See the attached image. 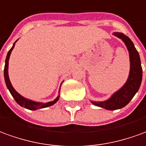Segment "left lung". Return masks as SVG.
<instances>
[{
	"instance_id": "1",
	"label": "left lung",
	"mask_w": 146,
	"mask_h": 146,
	"mask_svg": "<svg viewBox=\"0 0 146 146\" xmlns=\"http://www.w3.org/2000/svg\"><path fill=\"white\" fill-rule=\"evenodd\" d=\"M112 35L120 38L127 48L130 57V72L124 85L115 92L108 100L103 101H90L93 104L107 110H116L125 107L138 91L142 79L141 60L134 43L123 33L115 32Z\"/></svg>"
}]
</instances>
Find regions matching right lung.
<instances>
[{"label":"right lung","mask_w":146,"mask_h":146,"mask_svg":"<svg viewBox=\"0 0 146 146\" xmlns=\"http://www.w3.org/2000/svg\"><path fill=\"white\" fill-rule=\"evenodd\" d=\"M17 41H18V40L15 41V43L13 44L12 47L11 48V49L9 51L8 54H7V56H6V60H5L4 76H5V83H6L7 88L9 89V92L11 93V94H12V96L13 97V98L15 99V101L17 102V104H19L22 107H24V108H27L29 110L35 111V110H38V109H40V108H47V107H49V106H51V105H53V104H54L55 103H56L57 101L59 100V98H60V94H59L58 96L56 97V98L54 99L53 101L43 103V102H38V101H32V100H30L28 98H24V97H23V96H22L21 94H19L18 92L16 91L15 89H14V87L12 86V83H11V82H10V79H9V58H10L11 52H12V49L15 47V42H17ZM60 90H59V93H60Z\"/></svg>","instance_id":"add662e5"}]
</instances>
